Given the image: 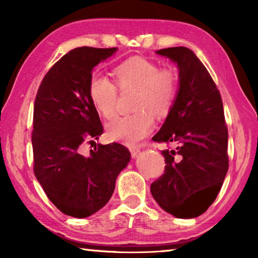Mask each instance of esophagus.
<instances>
[{
    "label": "esophagus",
    "instance_id": "esophagus-1",
    "mask_svg": "<svg viewBox=\"0 0 258 258\" xmlns=\"http://www.w3.org/2000/svg\"><path fill=\"white\" fill-rule=\"evenodd\" d=\"M130 151H131V154H132L133 158H137L138 155L140 154V147H135V146L130 147Z\"/></svg>",
    "mask_w": 258,
    "mask_h": 258
}]
</instances>
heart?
Wrapping results in <instances>:
<instances>
[{"label": "heart", "mask_w": 258, "mask_h": 258, "mask_svg": "<svg viewBox=\"0 0 258 258\" xmlns=\"http://www.w3.org/2000/svg\"><path fill=\"white\" fill-rule=\"evenodd\" d=\"M121 91L137 90V111L119 116L108 124V135L124 143H135L151 132L156 116H165L173 107L177 94V77L172 69H159L143 58H131L113 71ZM89 94L95 109L110 119L116 113L117 89L106 76L94 74L89 83Z\"/></svg>", "instance_id": "heart-1"}]
</instances>
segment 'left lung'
Wrapping results in <instances>:
<instances>
[{
	"label": "left lung",
	"instance_id": "left-lung-1",
	"mask_svg": "<svg viewBox=\"0 0 258 258\" xmlns=\"http://www.w3.org/2000/svg\"><path fill=\"white\" fill-rule=\"evenodd\" d=\"M178 69L176 99L152 140L174 145L161 151L165 173L151 195L165 212L194 218L216 199L229 168L228 128L220 92L194 51L184 46L156 51Z\"/></svg>",
	"mask_w": 258,
	"mask_h": 258
}]
</instances>
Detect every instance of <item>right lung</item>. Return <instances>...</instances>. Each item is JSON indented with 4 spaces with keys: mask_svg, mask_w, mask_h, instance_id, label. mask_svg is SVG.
<instances>
[{
    "mask_svg": "<svg viewBox=\"0 0 258 258\" xmlns=\"http://www.w3.org/2000/svg\"><path fill=\"white\" fill-rule=\"evenodd\" d=\"M117 50L69 51L47 72L35 99L34 173L47 198L68 216L84 218L101 209L131 160V152L119 143L98 145L89 156L81 152L86 140L103 132L89 94L93 68Z\"/></svg>",
    "mask_w": 258,
    "mask_h": 258,
    "instance_id": "obj_1",
    "label": "right lung"
}]
</instances>
